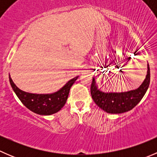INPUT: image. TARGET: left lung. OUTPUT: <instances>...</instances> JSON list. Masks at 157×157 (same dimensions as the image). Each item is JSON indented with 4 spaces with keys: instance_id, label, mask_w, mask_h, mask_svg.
I'll use <instances>...</instances> for the list:
<instances>
[{
    "instance_id": "1",
    "label": "left lung",
    "mask_w": 157,
    "mask_h": 157,
    "mask_svg": "<svg viewBox=\"0 0 157 157\" xmlns=\"http://www.w3.org/2000/svg\"><path fill=\"white\" fill-rule=\"evenodd\" d=\"M150 81V71L147 64V74L143 83L137 90L124 93H105L98 88L96 79L93 78L90 87L92 98L95 103L105 112L119 114L131 110L139 103L146 93Z\"/></svg>"
}]
</instances>
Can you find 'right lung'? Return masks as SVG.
I'll list each match as a JSON object with an SVG mask.
<instances>
[{
  "mask_svg": "<svg viewBox=\"0 0 157 157\" xmlns=\"http://www.w3.org/2000/svg\"><path fill=\"white\" fill-rule=\"evenodd\" d=\"M77 78L78 77L71 79L61 90L55 93L34 94L20 90L9 76L11 86L22 103L30 111L42 115H52L61 110L67 102L70 89Z\"/></svg>",
  "mask_w": 157,
  "mask_h": 157,
  "instance_id": "obj_1",
  "label": "right lung"
}]
</instances>
